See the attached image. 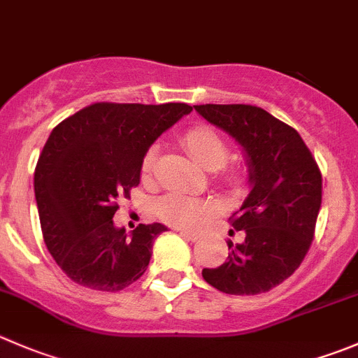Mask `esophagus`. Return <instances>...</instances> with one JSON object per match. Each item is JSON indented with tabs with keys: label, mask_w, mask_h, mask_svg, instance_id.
Returning <instances> with one entry per match:
<instances>
[{
	"label": "esophagus",
	"mask_w": 358,
	"mask_h": 358,
	"mask_svg": "<svg viewBox=\"0 0 358 358\" xmlns=\"http://www.w3.org/2000/svg\"><path fill=\"white\" fill-rule=\"evenodd\" d=\"M180 234L185 236V238H189L190 241H197V239L201 238L199 232H196V231H187V229H185V231H180Z\"/></svg>",
	"instance_id": "34e87169"
}]
</instances>
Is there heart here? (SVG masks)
I'll use <instances>...</instances> for the list:
<instances>
[{"instance_id": "1", "label": "heart", "mask_w": 358, "mask_h": 358, "mask_svg": "<svg viewBox=\"0 0 358 358\" xmlns=\"http://www.w3.org/2000/svg\"><path fill=\"white\" fill-rule=\"evenodd\" d=\"M183 145L190 157L203 166L204 169L222 168L227 162L229 148L225 141L210 127H194L183 134ZM155 159H157V148L152 147L147 152L143 161L145 175L154 169ZM155 213L161 220L180 227H192L201 224L208 215L211 213V204L206 201L194 199V197L183 196V194H168L155 203Z\"/></svg>"}]
</instances>
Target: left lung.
I'll list each match as a JSON object with an SVG mask.
<instances>
[{
  "label": "left lung",
  "mask_w": 358,
  "mask_h": 358,
  "mask_svg": "<svg viewBox=\"0 0 358 358\" xmlns=\"http://www.w3.org/2000/svg\"><path fill=\"white\" fill-rule=\"evenodd\" d=\"M196 112L243 148L250 194L232 213L245 241H227L222 266L204 282L232 296L269 292L285 282L310 250L322 206V175L294 127L252 105H199Z\"/></svg>",
  "instance_id": "left-lung-1"
}]
</instances>
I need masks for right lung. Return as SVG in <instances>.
<instances>
[{
    "mask_svg": "<svg viewBox=\"0 0 358 358\" xmlns=\"http://www.w3.org/2000/svg\"><path fill=\"white\" fill-rule=\"evenodd\" d=\"M192 106L94 103L62 120L34 169V197L45 245L78 285L119 292L150 262L162 224L133 232L113 224L117 201L140 183L148 148Z\"/></svg>",
    "mask_w": 358,
    "mask_h": 358,
    "instance_id": "right-lung-1",
    "label": "right lung"
}]
</instances>
